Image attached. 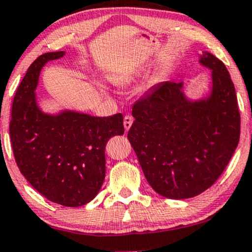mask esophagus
Segmentation results:
<instances>
[{
  "instance_id": "34e87169",
  "label": "esophagus",
  "mask_w": 252,
  "mask_h": 252,
  "mask_svg": "<svg viewBox=\"0 0 252 252\" xmlns=\"http://www.w3.org/2000/svg\"><path fill=\"white\" fill-rule=\"evenodd\" d=\"M132 122H133L132 116H130V115H126V116H124L123 124H124V129H126V131H128V130L130 129V126H131Z\"/></svg>"
}]
</instances>
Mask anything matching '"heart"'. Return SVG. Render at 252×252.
Listing matches in <instances>:
<instances>
[{
  "label": "heart",
  "instance_id": "heart-1",
  "mask_svg": "<svg viewBox=\"0 0 252 252\" xmlns=\"http://www.w3.org/2000/svg\"><path fill=\"white\" fill-rule=\"evenodd\" d=\"M139 71L129 73V74H122V75H116L115 78H113V81L117 85H126L128 82L132 81L136 76H138Z\"/></svg>",
  "mask_w": 252,
  "mask_h": 252
}]
</instances>
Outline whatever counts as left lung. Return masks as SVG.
I'll use <instances>...</instances> for the list:
<instances>
[{"label":"left lung","instance_id":"obj_1","mask_svg":"<svg viewBox=\"0 0 252 252\" xmlns=\"http://www.w3.org/2000/svg\"><path fill=\"white\" fill-rule=\"evenodd\" d=\"M199 63L212 71L206 96L193 100L183 81H166L132 107L128 139L150 186L168 199H189L209 189L240 141L241 116L227 67L206 51Z\"/></svg>","mask_w":252,"mask_h":252}]
</instances>
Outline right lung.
<instances>
[{
    "mask_svg": "<svg viewBox=\"0 0 252 252\" xmlns=\"http://www.w3.org/2000/svg\"><path fill=\"white\" fill-rule=\"evenodd\" d=\"M63 56L65 51L44 53L31 63L15 94L9 133L16 163L31 186L50 201L80 207L100 192L104 149L110 137L124 133L123 115L41 110L34 93L41 68Z\"/></svg>",
    "mask_w": 252,
    "mask_h": 252,
    "instance_id": "add662e5",
    "label": "right lung"
}]
</instances>
